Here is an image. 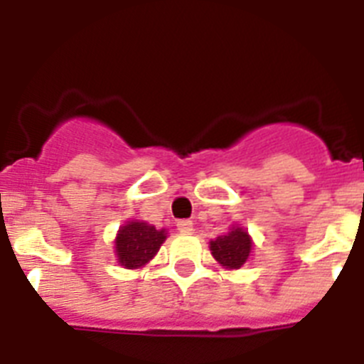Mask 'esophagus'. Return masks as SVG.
Listing matches in <instances>:
<instances>
[{
	"instance_id": "obj_1",
	"label": "esophagus",
	"mask_w": 364,
	"mask_h": 364,
	"mask_svg": "<svg viewBox=\"0 0 364 364\" xmlns=\"http://www.w3.org/2000/svg\"><path fill=\"white\" fill-rule=\"evenodd\" d=\"M176 230H178L180 233H191L193 222L191 220H178L176 222Z\"/></svg>"
}]
</instances>
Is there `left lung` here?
<instances>
[{"mask_svg": "<svg viewBox=\"0 0 364 364\" xmlns=\"http://www.w3.org/2000/svg\"><path fill=\"white\" fill-rule=\"evenodd\" d=\"M210 250L213 259L222 268L239 269L252 257L253 240L246 228L233 224L224 235L210 240Z\"/></svg>", "mask_w": 364, "mask_h": 364, "instance_id": "left-lung-1", "label": "left lung"}]
</instances>
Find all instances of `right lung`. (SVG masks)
Returning <instances> with one entry per match:
<instances>
[{
    "label": "right lung",
    "instance_id": "1",
    "mask_svg": "<svg viewBox=\"0 0 364 364\" xmlns=\"http://www.w3.org/2000/svg\"><path fill=\"white\" fill-rule=\"evenodd\" d=\"M166 239V228L156 230L144 220H127L122 224L114 239L117 262L127 269L144 268L159 253Z\"/></svg>",
    "mask_w": 364,
    "mask_h": 364
}]
</instances>
